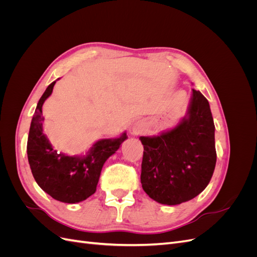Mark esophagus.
<instances>
[{"mask_svg": "<svg viewBox=\"0 0 257 257\" xmlns=\"http://www.w3.org/2000/svg\"><path fill=\"white\" fill-rule=\"evenodd\" d=\"M142 131H143V127L139 125V124H136V125H134V127H133V134L137 135V134L141 133Z\"/></svg>", "mask_w": 257, "mask_h": 257, "instance_id": "1", "label": "esophagus"}]
</instances>
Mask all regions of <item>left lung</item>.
I'll use <instances>...</instances> for the list:
<instances>
[{"mask_svg":"<svg viewBox=\"0 0 257 257\" xmlns=\"http://www.w3.org/2000/svg\"><path fill=\"white\" fill-rule=\"evenodd\" d=\"M214 130L207 98L193 89L188 113L176 127L139 137L144 145L141 181L150 198L174 206L206 189L216 163Z\"/></svg>","mask_w":257,"mask_h":257,"instance_id":"obj_1","label":"left lung"}]
</instances>
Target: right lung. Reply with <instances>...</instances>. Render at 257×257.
I'll return each mask as SVG.
<instances>
[{
  "label": "right lung",
  "mask_w": 257,
  "mask_h": 257,
  "mask_svg": "<svg viewBox=\"0 0 257 257\" xmlns=\"http://www.w3.org/2000/svg\"><path fill=\"white\" fill-rule=\"evenodd\" d=\"M54 83L48 85L37 103L28 137V160L35 181L43 191L62 203L76 204L95 193L104 163L127 136L123 133L116 138L100 139L82 157L58 153L43 133L42 108L51 95Z\"/></svg>",
  "instance_id": "right-lung-1"
}]
</instances>
